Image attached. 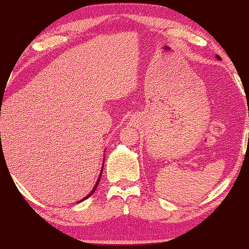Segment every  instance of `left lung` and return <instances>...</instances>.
<instances>
[{
    "instance_id": "obj_1",
    "label": "left lung",
    "mask_w": 249,
    "mask_h": 249,
    "mask_svg": "<svg viewBox=\"0 0 249 249\" xmlns=\"http://www.w3.org/2000/svg\"><path fill=\"white\" fill-rule=\"evenodd\" d=\"M216 58H217V59H220V60H221V57H220V56H216Z\"/></svg>"
}]
</instances>
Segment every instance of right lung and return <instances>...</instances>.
<instances>
[{
  "mask_svg": "<svg viewBox=\"0 0 249 249\" xmlns=\"http://www.w3.org/2000/svg\"><path fill=\"white\" fill-rule=\"evenodd\" d=\"M1 135V134H0ZM102 171H103V169L101 170V174H100V176H99V178H98V181H96V183H95V185H94V188H93V190H92L89 195H88L86 197H83V199L81 200V201H83V200H86V199H88V197L89 196H91L92 195H93V193L95 192V190H96V188H98V184H99V182H100V179H101V176H102ZM81 201H79V202H81Z\"/></svg>",
  "mask_w": 249,
  "mask_h": 249,
  "instance_id": "1",
  "label": "right lung"
}]
</instances>
